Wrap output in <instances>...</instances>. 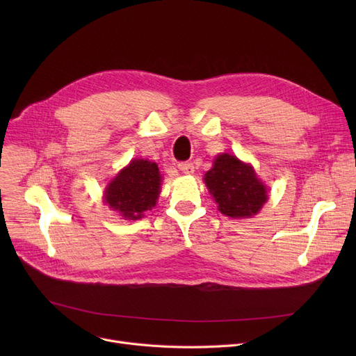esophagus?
<instances>
[{
    "label": "esophagus",
    "instance_id": "obj_1",
    "mask_svg": "<svg viewBox=\"0 0 356 356\" xmlns=\"http://www.w3.org/2000/svg\"><path fill=\"white\" fill-rule=\"evenodd\" d=\"M177 167H179V170L184 175H192L195 172V165L191 161H181L177 164Z\"/></svg>",
    "mask_w": 356,
    "mask_h": 356
}]
</instances>
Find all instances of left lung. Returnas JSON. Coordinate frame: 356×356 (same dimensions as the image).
Instances as JSON below:
<instances>
[{"instance_id": "obj_1", "label": "left lung", "mask_w": 356, "mask_h": 356, "mask_svg": "<svg viewBox=\"0 0 356 356\" xmlns=\"http://www.w3.org/2000/svg\"><path fill=\"white\" fill-rule=\"evenodd\" d=\"M204 183L219 204L218 209L231 218H251L268 197L254 168L231 154L216 157L213 167L204 175Z\"/></svg>"}]
</instances>
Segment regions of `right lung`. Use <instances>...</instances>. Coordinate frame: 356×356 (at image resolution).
Returning a JSON list of instances; mask_svg holds the SVG:
<instances>
[{
	"mask_svg": "<svg viewBox=\"0 0 356 356\" xmlns=\"http://www.w3.org/2000/svg\"><path fill=\"white\" fill-rule=\"evenodd\" d=\"M161 176L156 163L133 160L105 191V202L125 219H140L152 209L160 193Z\"/></svg>",
	"mask_w": 356,
	"mask_h": 356,
	"instance_id": "add662e5",
	"label": "right lung"
}]
</instances>
